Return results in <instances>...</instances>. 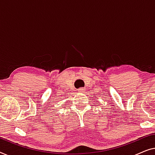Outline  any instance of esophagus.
Wrapping results in <instances>:
<instances>
[{"mask_svg":"<svg viewBox=\"0 0 155 155\" xmlns=\"http://www.w3.org/2000/svg\"><path fill=\"white\" fill-rule=\"evenodd\" d=\"M85 91V89L84 88H78V90H77V91L78 92H84V91Z\"/></svg>","mask_w":155,"mask_h":155,"instance_id":"obj_1","label":"esophagus"}]
</instances>
